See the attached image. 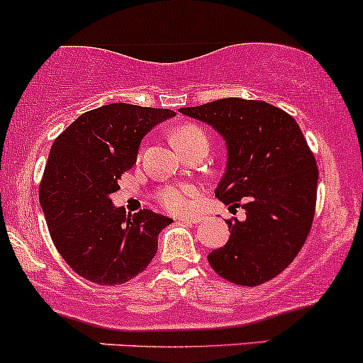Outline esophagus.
I'll return each instance as SVG.
<instances>
[{"label":"esophagus","instance_id":"obj_1","mask_svg":"<svg viewBox=\"0 0 363 363\" xmlns=\"http://www.w3.org/2000/svg\"><path fill=\"white\" fill-rule=\"evenodd\" d=\"M178 221L182 223H189V225H197V223H201V218H192V216H182V218H178Z\"/></svg>","mask_w":363,"mask_h":363}]
</instances>
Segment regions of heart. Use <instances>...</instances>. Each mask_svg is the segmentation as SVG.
Here are the masks:
<instances>
[{
	"mask_svg": "<svg viewBox=\"0 0 363 363\" xmlns=\"http://www.w3.org/2000/svg\"><path fill=\"white\" fill-rule=\"evenodd\" d=\"M203 138V133L194 125H183V127L174 128L171 132V142L174 147L186 144V142ZM199 189L189 183H182V185H168L162 186L157 192V201L162 207L171 211V213H186L195 206L199 199Z\"/></svg>",
	"mask_w": 363,
	"mask_h": 363,
	"instance_id": "1",
	"label": "heart"
}]
</instances>
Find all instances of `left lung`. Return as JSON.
<instances>
[{"mask_svg": "<svg viewBox=\"0 0 363 363\" xmlns=\"http://www.w3.org/2000/svg\"><path fill=\"white\" fill-rule=\"evenodd\" d=\"M178 111L223 137L228 160L214 194L247 214L226 221L230 240L207 255L211 267L242 286L266 283L290 266L312 226L319 169L302 130L264 101L226 97Z\"/></svg>", "mask_w": 363, "mask_h": 363, "instance_id": "obj_1", "label": "left lung"}]
</instances>
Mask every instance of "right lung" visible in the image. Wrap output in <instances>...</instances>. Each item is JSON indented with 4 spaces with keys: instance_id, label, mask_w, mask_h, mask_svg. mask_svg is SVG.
<instances>
[{
    "instance_id": "1",
    "label": "right lung",
    "mask_w": 363,
    "mask_h": 363,
    "mask_svg": "<svg viewBox=\"0 0 363 363\" xmlns=\"http://www.w3.org/2000/svg\"><path fill=\"white\" fill-rule=\"evenodd\" d=\"M177 113L115 103L84 113L55 140L39 202L61 257L82 278L127 283L149 266L157 235L173 219L144 209L130 216L111 194L137 162L147 133Z\"/></svg>"
}]
</instances>
